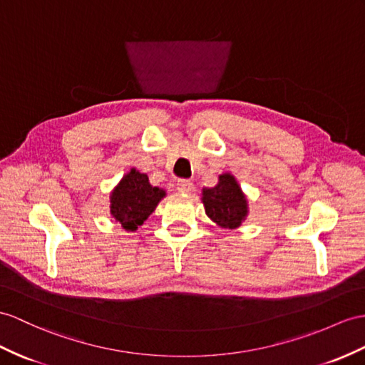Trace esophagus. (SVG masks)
Instances as JSON below:
<instances>
[{
	"label": "esophagus",
	"mask_w": 365,
	"mask_h": 365,
	"mask_svg": "<svg viewBox=\"0 0 365 365\" xmlns=\"http://www.w3.org/2000/svg\"><path fill=\"white\" fill-rule=\"evenodd\" d=\"M176 189L181 193H190L193 190V182L189 180H180L176 184Z\"/></svg>",
	"instance_id": "esophagus-1"
}]
</instances>
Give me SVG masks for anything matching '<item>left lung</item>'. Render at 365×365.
<instances>
[{"instance_id": "obj_1", "label": "left lung", "mask_w": 365, "mask_h": 365, "mask_svg": "<svg viewBox=\"0 0 365 365\" xmlns=\"http://www.w3.org/2000/svg\"><path fill=\"white\" fill-rule=\"evenodd\" d=\"M201 195L206 215L220 227L237 229L250 213L246 195L229 172L221 173L215 187H204Z\"/></svg>"}]
</instances>
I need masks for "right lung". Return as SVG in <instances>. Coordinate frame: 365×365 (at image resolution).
I'll use <instances>...</instances> for the list:
<instances>
[{
	"instance_id": "obj_1",
	"label": "right lung",
	"mask_w": 365,
	"mask_h": 365,
	"mask_svg": "<svg viewBox=\"0 0 365 365\" xmlns=\"http://www.w3.org/2000/svg\"><path fill=\"white\" fill-rule=\"evenodd\" d=\"M165 195L164 189L150 184L145 173L131 168L111 190L110 213L123 229L135 232L138 226L144 225L152 215Z\"/></svg>"
}]
</instances>
